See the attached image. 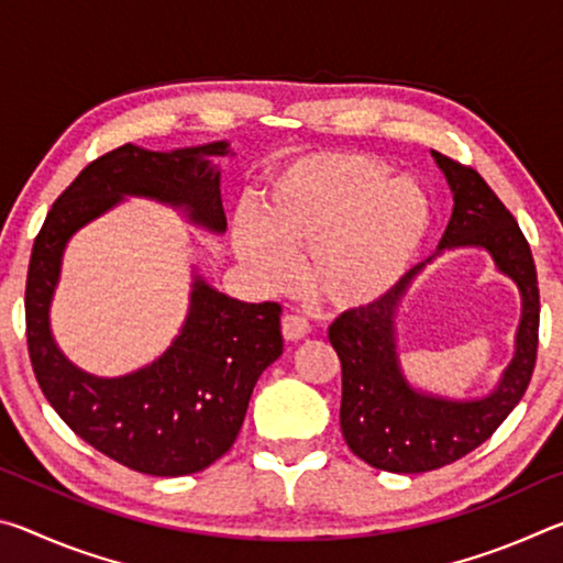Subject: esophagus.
<instances>
[{
    "label": "esophagus",
    "instance_id": "esophagus-1",
    "mask_svg": "<svg viewBox=\"0 0 563 563\" xmlns=\"http://www.w3.org/2000/svg\"><path fill=\"white\" fill-rule=\"evenodd\" d=\"M310 335V325L308 320L300 316H285L283 318V338L288 342H298L302 338Z\"/></svg>",
    "mask_w": 563,
    "mask_h": 563
}]
</instances>
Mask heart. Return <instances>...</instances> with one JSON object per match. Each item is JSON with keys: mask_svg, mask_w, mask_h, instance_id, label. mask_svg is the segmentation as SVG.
<instances>
[{"mask_svg": "<svg viewBox=\"0 0 563 563\" xmlns=\"http://www.w3.org/2000/svg\"><path fill=\"white\" fill-rule=\"evenodd\" d=\"M383 161L318 151L290 161L268 178L233 225V247L251 280L283 292L298 280L335 310L369 308L412 268L432 225L424 188L409 176H387Z\"/></svg>", "mask_w": 563, "mask_h": 563, "instance_id": "heart-1", "label": "heart"}]
</instances>
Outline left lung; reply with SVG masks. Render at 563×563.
I'll return each instance as SVG.
<instances>
[{
    "mask_svg": "<svg viewBox=\"0 0 563 563\" xmlns=\"http://www.w3.org/2000/svg\"><path fill=\"white\" fill-rule=\"evenodd\" d=\"M450 184L454 208L432 258L454 247H482L521 295L514 357L499 385L476 399L424 393L409 383L397 345V310L415 275L409 271L383 300L347 310L330 325L342 365L340 430L352 452L375 470L419 474L440 470L487 442L531 383L539 347V283L519 223L474 168L432 151Z\"/></svg>",
    "mask_w": 563,
    "mask_h": 563,
    "instance_id": "obj_1",
    "label": "left lung"
}]
</instances>
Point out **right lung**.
Returning a JSON list of instances; mask_svg holds the SVG:
<instances>
[{
	"label": "right lung",
	"instance_id": "right-lung-1",
	"mask_svg": "<svg viewBox=\"0 0 563 563\" xmlns=\"http://www.w3.org/2000/svg\"><path fill=\"white\" fill-rule=\"evenodd\" d=\"M228 141L148 151L119 146L74 178L36 235L26 275V345L44 397L74 434L129 470L184 476L231 450L263 369L283 355L280 305L243 302L194 268L184 328L151 365L121 377L84 373L52 335L49 310L71 235L123 198L178 208L190 223L225 233L221 170Z\"/></svg>",
	"mask_w": 563,
	"mask_h": 563
}]
</instances>
